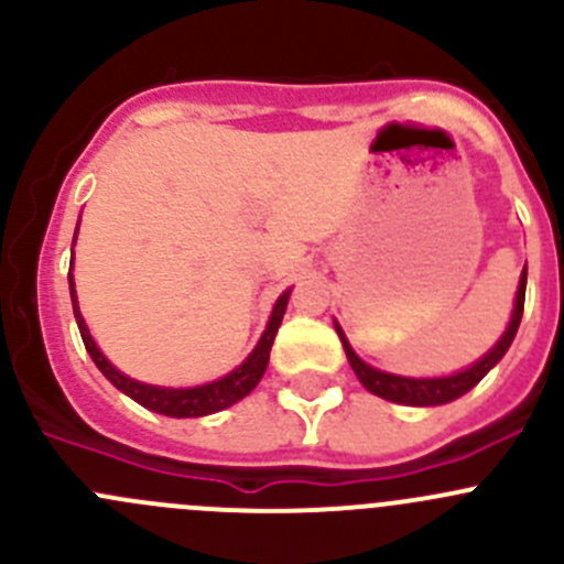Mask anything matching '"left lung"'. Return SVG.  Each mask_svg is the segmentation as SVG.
Returning a JSON list of instances; mask_svg holds the SVG:
<instances>
[{"label": "left lung", "instance_id": "8db88e82", "mask_svg": "<svg viewBox=\"0 0 564 564\" xmlns=\"http://www.w3.org/2000/svg\"><path fill=\"white\" fill-rule=\"evenodd\" d=\"M523 295H527V271H523L521 282H518L516 310H512L510 323H507V332L501 334L499 343H496L482 359L474 361L471 367L444 378H405V376H392V372L376 370V367L365 365V361L354 354V348H350L348 339H345L343 328H339L337 323H334V326H337L339 339H343L345 356H348L356 378H359L361 387H365L367 392L378 394V398L383 400H392V403H400V405H444V403H453V400H458L460 394H466L469 389L477 387V383L488 376L490 367L499 365L501 356L507 354V348H510L512 339H516L518 326H521Z\"/></svg>", "mask_w": 564, "mask_h": 564}]
</instances>
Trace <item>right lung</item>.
Here are the masks:
<instances>
[{"label":"right lung","instance_id":"obj_1","mask_svg":"<svg viewBox=\"0 0 564 564\" xmlns=\"http://www.w3.org/2000/svg\"><path fill=\"white\" fill-rule=\"evenodd\" d=\"M76 230H79V227H76ZM74 243H76V238H74ZM68 284H70V301H74L76 323H79L82 339H85V348H87V354L93 356L95 367H98V370L104 372V376L109 378V381L115 383L122 394H128L131 400H137L139 405L155 411V414L177 416V420H186V416H208V414H216V411H221V409H230L232 403L243 400L254 387H258L260 378H263V372H265V367H269L271 345H274L276 332H280L284 310H288V299H290V290H284L280 299H276L269 326H265L263 337H260V343L254 345V350L247 356V361H243V365H238L236 370L227 372L225 378H219V381H214V383H203V387H192V389H170V387H150V383L133 381V378L122 376L115 365H109V359L100 354L98 345H95V339L90 337V332H87V323H85V317H82L79 304H76L74 274H68Z\"/></svg>","mask_w":564,"mask_h":564}]
</instances>
